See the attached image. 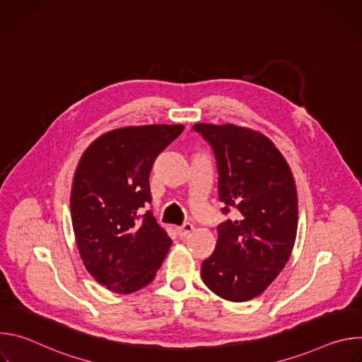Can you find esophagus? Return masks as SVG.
<instances>
[{
  "label": "esophagus",
  "instance_id": "obj_1",
  "mask_svg": "<svg viewBox=\"0 0 362 362\" xmlns=\"http://www.w3.org/2000/svg\"><path fill=\"white\" fill-rule=\"evenodd\" d=\"M192 230H193V225L192 223H183L182 226L177 228V235L180 238H186Z\"/></svg>",
  "mask_w": 362,
  "mask_h": 362
}]
</instances>
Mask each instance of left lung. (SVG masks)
Masks as SVG:
<instances>
[{
  "label": "left lung",
  "instance_id": "obj_1",
  "mask_svg": "<svg viewBox=\"0 0 362 362\" xmlns=\"http://www.w3.org/2000/svg\"><path fill=\"white\" fill-rule=\"evenodd\" d=\"M193 129L215 153L222 212H235L218 226L202 279L218 296L245 302L259 296L289 261L298 229L295 180L265 134L230 123H196Z\"/></svg>",
  "mask_w": 362,
  "mask_h": 362
}]
</instances>
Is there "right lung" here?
I'll return each mask as SVG.
<instances>
[{
	"label": "right lung",
	"instance_id": "obj_1",
	"mask_svg": "<svg viewBox=\"0 0 362 362\" xmlns=\"http://www.w3.org/2000/svg\"><path fill=\"white\" fill-rule=\"evenodd\" d=\"M183 124L130 126L97 137L74 172L70 209L81 261L88 274L116 293L148 285L172 239L151 212L148 175Z\"/></svg>",
	"mask_w": 362,
	"mask_h": 362
}]
</instances>
